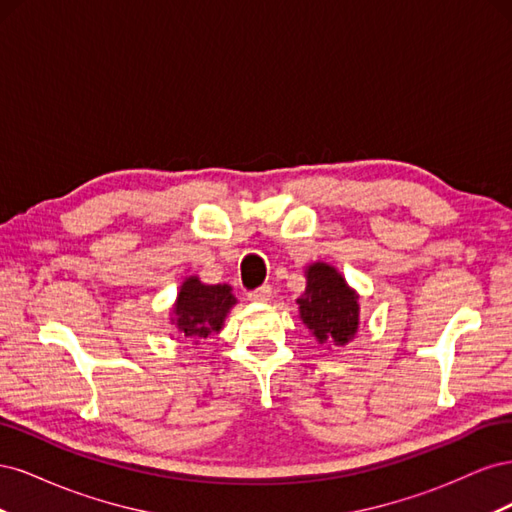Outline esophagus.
<instances>
[{
	"label": "esophagus",
	"instance_id": "1",
	"mask_svg": "<svg viewBox=\"0 0 512 512\" xmlns=\"http://www.w3.org/2000/svg\"><path fill=\"white\" fill-rule=\"evenodd\" d=\"M271 292H273V288H271L269 284H265V286H260V288H256V290L247 292V299H250V301H258V303H267V301L271 299Z\"/></svg>",
	"mask_w": 512,
	"mask_h": 512
}]
</instances>
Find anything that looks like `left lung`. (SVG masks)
<instances>
[{
	"label": "left lung",
	"mask_w": 512,
	"mask_h": 512,
	"mask_svg": "<svg viewBox=\"0 0 512 512\" xmlns=\"http://www.w3.org/2000/svg\"><path fill=\"white\" fill-rule=\"evenodd\" d=\"M301 318L320 344L344 346L359 327V303L333 267L316 262L307 269V288L297 299Z\"/></svg>",
	"instance_id": "1"
}]
</instances>
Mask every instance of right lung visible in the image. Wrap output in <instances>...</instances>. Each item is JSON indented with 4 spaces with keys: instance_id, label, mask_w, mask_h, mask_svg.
<instances>
[{
    "instance_id": "right-lung-1",
    "label": "right lung",
    "mask_w": 512,
    "mask_h": 512,
    "mask_svg": "<svg viewBox=\"0 0 512 512\" xmlns=\"http://www.w3.org/2000/svg\"><path fill=\"white\" fill-rule=\"evenodd\" d=\"M232 305H235V297L230 294V286H205L200 284L198 277H188L175 305L177 327L183 337L198 342V339H205L213 331L222 329V322Z\"/></svg>"
}]
</instances>
